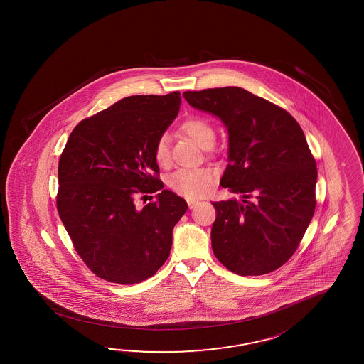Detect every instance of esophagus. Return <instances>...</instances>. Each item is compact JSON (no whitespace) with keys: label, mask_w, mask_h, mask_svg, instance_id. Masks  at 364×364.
I'll use <instances>...</instances> for the list:
<instances>
[{"label":"esophagus","mask_w":364,"mask_h":364,"mask_svg":"<svg viewBox=\"0 0 364 364\" xmlns=\"http://www.w3.org/2000/svg\"><path fill=\"white\" fill-rule=\"evenodd\" d=\"M198 200H188V206H189L191 210H192V208H196V207L198 206Z\"/></svg>","instance_id":"34e87169"}]
</instances>
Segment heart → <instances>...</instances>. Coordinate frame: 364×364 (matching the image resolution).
<instances>
[{
	"instance_id": "1",
	"label": "heart",
	"mask_w": 364,
	"mask_h": 364,
	"mask_svg": "<svg viewBox=\"0 0 364 364\" xmlns=\"http://www.w3.org/2000/svg\"><path fill=\"white\" fill-rule=\"evenodd\" d=\"M181 131L206 149L215 141V131L211 124L200 118H191L181 126ZM153 157L159 167L166 168L170 166V144L168 137L161 136L153 148ZM216 181V173L213 168H194V170H180L172 173L168 178V186L175 192L188 199L203 198L213 192Z\"/></svg>"
}]
</instances>
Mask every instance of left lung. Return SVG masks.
<instances>
[{"label":"left lung","mask_w":364,"mask_h":364,"mask_svg":"<svg viewBox=\"0 0 364 364\" xmlns=\"http://www.w3.org/2000/svg\"><path fill=\"white\" fill-rule=\"evenodd\" d=\"M183 96L218 117L229 135L220 186L240 200L213 202V254L235 274H268L294 255L316 210V161L301 127L286 110L240 87Z\"/></svg>","instance_id":"8db88e82"}]
</instances>
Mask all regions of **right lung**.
<instances>
[{"mask_svg":"<svg viewBox=\"0 0 364 364\" xmlns=\"http://www.w3.org/2000/svg\"><path fill=\"white\" fill-rule=\"evenodd\" d=\"M180 92L127 96L77 124L59 161L58 211L77 252L97 277L140 283L170 256L186 199L164 188L153 148L180 109ZM141 210L137 192H156Z\"/></svg>","mask_w":364,"mask_h":364,"instance_id":"obj_1","label":"right lung"}]
</instances>
